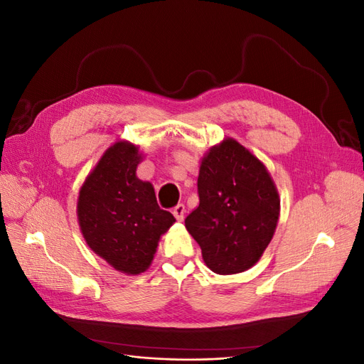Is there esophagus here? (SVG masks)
Segmentation results:
<instances>
[{"label":"esophagus","instance_id":"esophagus-1","mask_svg":"<svg viewBox=\"0 0 364 364\" xmlns=\"http://www.w3.org/2000/svg\"><path fill=\"white\" fill-rule=\"evenodd\" d=\"M173 215H174L176 220H178V222H182L183 217H185V206H183L182 203L176 205V206L173 208Z\"/></svg>","mask_w":364,"mask_h":364}]
</instances>
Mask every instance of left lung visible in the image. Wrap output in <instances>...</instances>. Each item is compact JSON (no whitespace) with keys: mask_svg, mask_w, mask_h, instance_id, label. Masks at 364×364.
<instances>
[{"mask_svg":"<svg viewBox=\"0 0 364 364\" xmlns=\"http://www.w3.org/2000/svg\"><path fill=\"white\" fill-rule=\"evenodd\" d=\"M199 206L185 228L206 266L218 274L250 269L269 246L279 217V196L266 167L234 139L213 147L200 164Z\"/></svg>","mask_w":364,"mask_h":364,"instance_id":"1","label":"left lung"}]
</instances>
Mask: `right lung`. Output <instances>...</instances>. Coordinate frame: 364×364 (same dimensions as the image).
Returning a JSON list of instances; mask_svg holds the SVG:
<instances>
[{
    "mask_svg": "<svg viewBox=\"0 0 364 364\" xmlns=\"http://www.w3.org/2000/svg\"><path fill=\"white\" fill-rule=\"evenodd\" d=\"M138 147L117 142L87 176L77 203L82 234L98 257L119 272H144L159 237L176 222L161 209L151 183L136 178Z\"/></svg>",
    "mask_w": 364,
    "mask_h": 364,
    "instance_id": "1",
    "label": "right lung"
}]
</instances>
